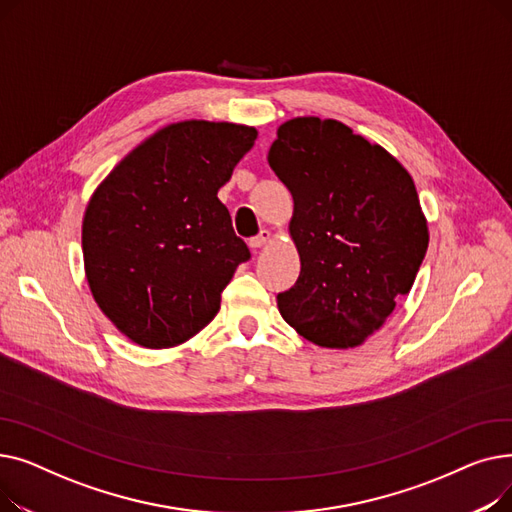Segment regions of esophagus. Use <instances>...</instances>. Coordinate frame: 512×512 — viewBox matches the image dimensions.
Returning a JSON list of instances; mask_svg holds the SVG:
<instances>
[{"mask_svg": "<svg viewBox=\"0 0 512 512\" xmlns=\"http://www.w3.org/2000/svg\"><path fill=\"white\" fill-rule=\"evenodd\" d=\"M270 238H272V232H270V230H261L257 236H253V238L249 240V247L257 251V249L265 247L267 242H270Z\"/></svg>", "mask_w": 512, "mask_h": 512, "instance_id": "obj_1", "label": "esophagus"}]
</instances>
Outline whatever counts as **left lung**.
<instances>
[{"instance_id":"8db88e82","label":"left lung","mask_w":512,"mask_h":512,"mask_svg":"<svg viewBox=\"0 0 512 512\" xmlns=\"http://www.w3.org/2000/svg\"><path fill=\"white\" fill-rule=\"evenodd\" d=\"M267 161L292 195L288 232L301 257L278 309L309 342L355 348L386 324L425 257L415 182L382 145L330 118L280 124Z\"/></svg>"}]
</instances>
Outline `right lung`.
<instances>
[{"label": "right lung", "instance_id": "right-lung-1", "mask_svg": "<svg viewBox=\"0 0 512 512\" xmlns=\"http://www.w3.org/2000/svg\"><path fill=\"white\" fill-rule=\"evenodd\" d=\"M257 128L184 120L153 132L107 174L83 218L91 294L134 344L172 348L218 315L222 290L251 257L218 191Z\"/></svg>", "mask_w": 512, "mask_h": 512}]
</instances>
